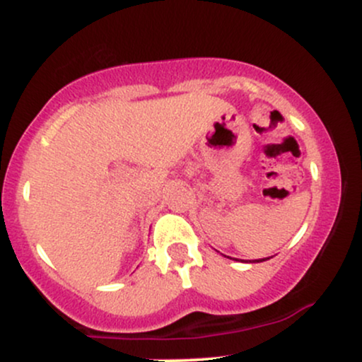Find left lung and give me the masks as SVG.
Returning <instances> with one entry per match:
<instances>
[{"mask_svg":"<svg viewBox=\"0 0 362 362\" xmlns=\"http://www.w3.org/2000/svg\"><path fill=\"white\" fill-rule=\"evenodd\" d=\"M264 260H267V259H260V260H255V262H264Z\"/></svg>","mask_w":362,"mask_h":362,"instance_id":"8db88e82","label":"left lung"}]
</instances>
